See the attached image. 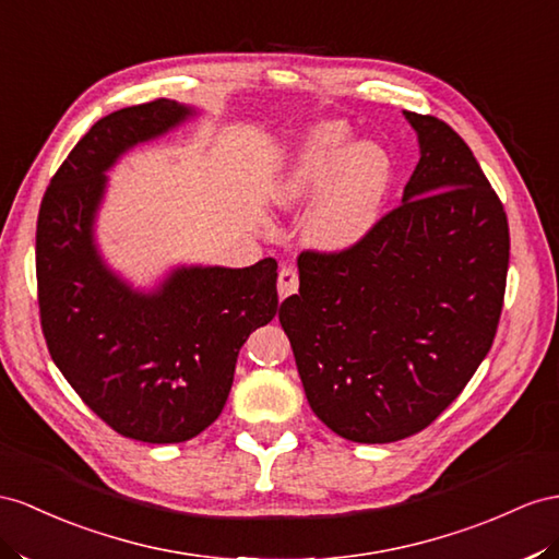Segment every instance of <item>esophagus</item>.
Here are the masks:
<instances>
[{"instance_id":"esophagus-1","label":"esophagus","mask_w":559,"mask_h":559,"mask_svg":"<svg viewBox=\"0 0 559 559\" xmlns=\"http://www.w3.org/2000/svg\"><path fill=\"white\" fill-rule=\"evenodd\" d=\"M299 288V274L295 266H283L278 271V295L281 297H288L293 293H297Z\"/></svg>"}]
</instances>
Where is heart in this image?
<instances>
[{"instance_id":"1","label":"heart","mask_w":559,"mask_h":559,"mask_svg":"<svg viewBox=\"0 0 559 559\" xmlns=\"http://www.w3.org/2000/svg\"><path fill=\"white\" fill-rule=\"evenodd\" d=\"M345 124H325L299 151L288 177L278 183L285 207L319 199L307 222L317 248L345 250L359 242L380 217L390 189V157L376 143H352Z\"/></svg>"}]
</instances>
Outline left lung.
Instances as JSON below:
<instances>
[{"mask_svg": "<svg viewBox=\"0 0 559 559\" xmlns=\"http://www.w3.org/2000/svg\"><path fill=\"white\" fill-rule=\"evenodd\" d=\"M420 160L402 205L352 248L299 254L278 321L317 418L359 443L432 425L489 354L503 311V203L451 127L404 110Z\"/></svg>", "mask_w": 559, "mask_h": 559, "instance_id": "1", "label": "left lung"}]
</instances>
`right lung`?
<instances>
[{
    "label": "right lung",
    "instance_id": "1",
    "mask_svg": "<svg viewBox=\"0 0 559 559\" xmlns=\"http://www.w3.org/2000/svg\"><path fill=\"white\" fill-rule=\"evenodd\" d=\"M191 108L155 98L110 112L56 169L37 217V302L53 364L110 429L146 443L203 432L226 404L240 347L278 311L274 257L246 269H177L134 293L94 248L104 171Z\"/></svg>",
    "mask_w": 559,
    "mask_h": 559
}]
</instances>
